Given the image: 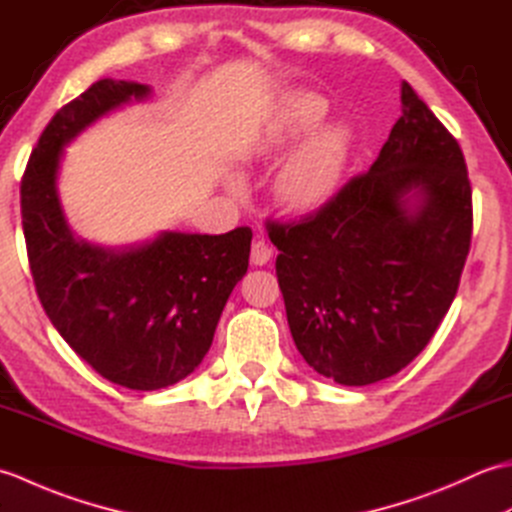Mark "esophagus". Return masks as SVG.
Segmentation results:
<instances>
[{
	"instance_id": "obj_1",
	"label": "esophagus",
	"mask_w": 512,
	"mask_h": 512,
	"mask_svg": "<svg viewBox=\"0 0 512 512\" xmlns=\"http://www.w3.org/2000/svg\"><path fill=\"white\" fill-rule=\"evenodd\" d=\"M273 257V246H270L264 237H257L253 242V250H250V262L255 266H264Z\"/></svg>"
}]
</instances>
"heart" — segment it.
<instances>
[{"instance_id": "1", "label": "heart", "mask_w": 512, "mask_h": 512, "mask_svg": "<svg viewBox=\"0 0 512 512\" xmlns=\"http://www.w3.org/2000/svg\"><path fill=\"white\" fill-rule=\"evenodd\" d=\"M325 114H328V103L321 96L310 92L295 96L281 112L279 123L270 134V147H284L308 134L323 121ZM350 145L352 134L343 123L317 129L281 173L279 193L284 202L295 209L321 202L341 180Z\"/></svg>"}]
</instances>
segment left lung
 <instances>
[{
    "instance_id": "8db88e82",
    "label": "left lung",
    "mask_w": 512,
    "mask_h": 512,
    "mask_svg": "<svg viewBox=\"0 0 512 512\" xmlns=\"http://www.w3.org/2000/svg\"><path fill=\"white\" fill-rule=\"evenodd\" d=\"M369 171L299 222L268 220L297 350L339 385L398 374L436 334L471 248L462 149L407 81Z\"/></svg>"
}]
</instances>
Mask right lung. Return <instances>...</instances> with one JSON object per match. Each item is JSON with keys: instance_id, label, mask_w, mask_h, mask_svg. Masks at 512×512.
<instances>
[{"instance_id": "add662e5", "label": "right lung", "mask_w": 512, "mask_h": 512, "mask_svg": "<svg viewBox=\"0 0 512 512\" xmlns=\"http://www.w3.org/2000/svg\"><path fill=\"white\" fill-rule=\"evenodd\" d=\"M149 92L134 81L92 83L52 116L21 178V226L43 310L85 363L138 391L169 387L202 363L226 299L246 275L253 239L248 226L224 235L160 233L125 248L74 237L57 193L63 147Z\"/></svg>"}]
</instances>
